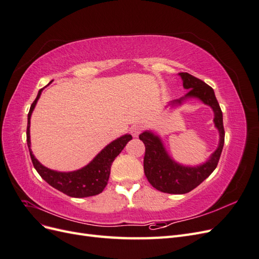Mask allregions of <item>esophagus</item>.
<instances>
[{
    "label": "esophagus",
    "instance_id": "obj_1",
    "mask_svg": "<svg viewBox=\"0 0 259 259\" xmlns=\"http://www.w3.org/2000/svg\"><path fill=\"white\" fill-rule=\"evenodd\" d=\"M143 132V126L142 125H133V126L131 127V134L133 135V137H138V135L140 134V133Z\"/></svg>",
    "mask_w": 259,
    "mask_h": 259
}]
</instances>
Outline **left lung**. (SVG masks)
<instances>
[{
    "mask_svg": "<svg viewBox=\"0 0 259 259\" xmlns=\"http://www.w3.org/2000/svg\"><path fill=\"white\" fill-rule=\"evenodd\" d=\"M184 81V88L189 90L186 96L173 101L180 103L186 97H198L203 103L210 106L215 112V125L219 131V146L211 154L210 159L198 167H186L169 159L164 150L161 140L149 132L139 135L143 140L146 150L144 156V170L148 182L156 190L171 194H184L197 188L203 180H205L214 169L221 159V154L225 143V130L223 123V112L216 99L214 90L205 82L187 72H180Z\"/></svg>",
    "mask_w": 259,
    "mask_h": 259,
    "instance_id": "left-lung-1",
    "label": "left lung"
}]
</instances>
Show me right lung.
<instances>
[{
    "label": "right lung",
    "mask_w": 259,
    "mask_h": 259,
    "mask_svg": "<svg viewBox=\"0 0 259 259\" xmlns=\"http://www.w3.org/2000/svg\"><path fill=\"white\" fill-rule=\"evenodd\" d=\"M41 89L37 93L35 100L30 107L28 113V125H27V144L29 148V152L31 156V161L33 163V166L46 183L54 187L55 189L65 193L72 198H86L93 197V195L99 194L105 189L108 184L109 176H110V169L112 162L119 153L123 150L124 147L133 138L132 135H124L119 139L114 140L111 144H109L105 149H103L99 154L94 159L89 165L85 167L70 171V173H60V171L52 170L48 167L43 166L38 162L32 151L30 149V117L33 109L36 105L37 99L40 98Z\"/></svg>",
    "instance_id": "1"
}]
</instances>
